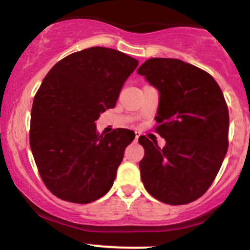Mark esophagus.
Here are the masks:
<instances>
[{
  "instance_id": "34e87169",
  "label": "esophagus",
  "mask_w": 250,
  "mask_h": 250,
  "mask_svg": "<svg viewBox=\"0 0 250 250\" xmlns=\"http://www.w3.org/2000/svg\"><path fill=\"white\" fill-rule=\"evenodd\" d=\"M140 136H141V132H138V131H136V132H135V140L138 141V138H140Z\"/></svg>"
}]
</instances>
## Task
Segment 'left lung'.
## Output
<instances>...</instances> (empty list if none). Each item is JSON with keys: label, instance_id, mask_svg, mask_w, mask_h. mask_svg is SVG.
Here are the masks:
<instances>
[{"label": "left lung", "instance_id": "left-lung-1", "mask_svg": "<svg viewBox=\"0 0 250 250\" xmlns=\"http://www.w3.org/2000/svg\"><path fill=\"white\" fill-rule=\"evenodd\" d=\"M137 73L159 90L155 131L165 138L141 136L140 161L146 191L167 205H187L208 190L229 146V109L212 76L178 59L153 58Z\"/></svg>", "mask_w": 250, "mask_h": 250}]
</instances>
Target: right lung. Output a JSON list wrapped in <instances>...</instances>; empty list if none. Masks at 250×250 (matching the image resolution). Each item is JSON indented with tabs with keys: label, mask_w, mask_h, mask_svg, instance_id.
<instances>
[{
	"label": "right lung",
	"mask_w": 250,
	"mask_h": 250,
	"mask_svg": "<svg viewBox=\"0 0 250 250\" xmlns=\"http://www.w3.org/2000/svg\"><path fill=\"white\" fill-rule=\"evenodd\" d=\"M138 61L92 47L66 56L43 79L31 110L30 146L41 178L56 197L89 203L112 188L135 132L97 133L100 114L117 104Z\"/></svg>",
	"instance_id": "add662e5"
}]
</instances>
